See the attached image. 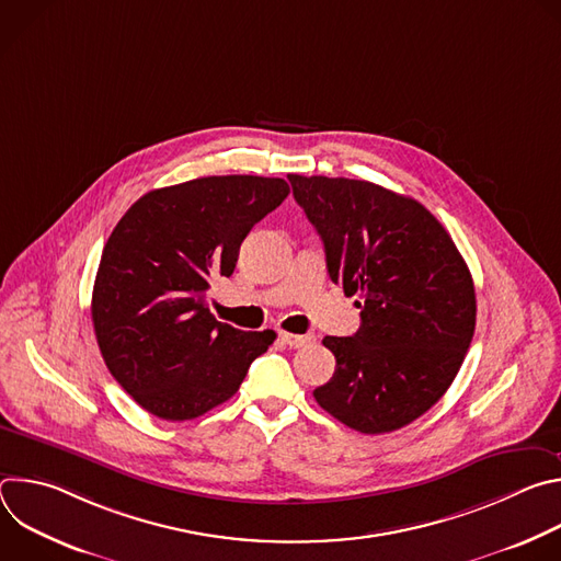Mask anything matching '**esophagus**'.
Returning <instances> with one entry per match:
<instances>
[{
  "label": "esophagus",
  "instance_id": "34e87169",
  "mask_svg": "<svg viewBox=\"0 0 561 561\" xmlns=\"http://www.w3.org/2000/svg\"><path fill=\"white\" fill-rule=\"evenodd\" d=\"M279 340L290 348H301L312 342L310 335H295V333H286V331H279Z\"/></svg>",
  "mask_w": 561,
  "mask_h": 561
}]
</instances>
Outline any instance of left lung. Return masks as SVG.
<instances>
[{
	"instance_id": "obj_1",
	"label": "left lung",
	"mask_w": 561,
	"mask_h": 561,
	"mask_svg": "<svg viewBox=\"0 0 561 561\" xmlns=\"http://www.w3.org/2000/svg\"><path fill=\"white\" fill-rule=\"evenodd\" d=\"M288 180L322 237L331 279L362 308L353 337H324L337 366L312 394L353 431L392 433L439 402L466 357L477 314L470 271L420 202L362 180Z\"/></svg>"
}]
</instances>
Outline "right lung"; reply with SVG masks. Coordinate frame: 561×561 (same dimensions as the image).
Segmentation results:
<instances>
[{
  "mask_svg": "<svg viewBox=\"0 0 561 561\" xmlns=\"http://www.w3.org/2000/svg\"><path fill=\"white\" fill-rule=\"evenodd\" d=\"M288 193L279 178H199L146 193L117 221L91 312L111 375L144 411L167 422L208 413L275 342L217 322L206 290L232 275L244 237Z\"/></svg>",
  "mask_w": 561,
  "mask_h": 561,
  "instance_id": "right-lung-1",
  "label": "right lung"
}]
</instances>
